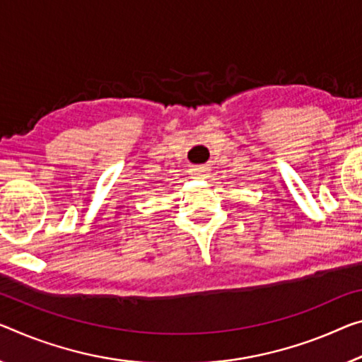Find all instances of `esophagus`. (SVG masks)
<instances>
[{
  "label": "esophagus",
  "instance_id": "1",
  "mask_svg": "<svg viewBox=\"0 0 362 362\" xmlns=\"http://www.w3.org/2000/svg\"><path fill=\"white\" fill-rule=\"evenodd\" d=\"M191 173L196 180H207L210 176V166H196L191 170Z\"/></svg>",
  "mask_w": 362,
  "mask_h": 362
}]
</instances>
